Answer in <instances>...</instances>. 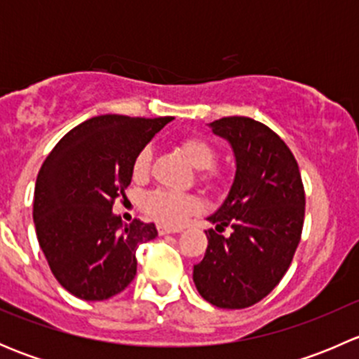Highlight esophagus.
Masks as SVG:
<instances>
[{
  "label": "esophagus",
  "instance_id": "1",
  "mask_svg": "<svg viewBox=\"0 0 359 359\" xmlns=\"http://www.w3.org/2000/svg\"><path fill=\"white\" fill-rule=\"evenodd\" d=\"M158 233L161 234H175V233H180V229H175V227H166V226H158Z\"/></svg>",
  "mask_w": 359,
  "mask_h": 359
}]
</instances>
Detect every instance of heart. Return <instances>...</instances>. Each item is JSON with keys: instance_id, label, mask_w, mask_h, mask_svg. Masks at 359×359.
<instances>
[{"instance_id": "b5f03b06", "label": "heart", "mask_w": 359, "mask_h": 359, "mask_svg": "<svg viewBox=\"0 0 359 359\" xmlns=\"http://www.w3.org/2000/svg\"><path fill=\"white\" fill-rule=\"evenodd\" d=\"M180 149H182L187 161L198 170L210 168L213 165V161H215V149L212 147V144L206 142L205 139H201L198 135H191L180 140ZM149 165L151 149L146 147V149H142L137 154L135 161H133V177L135 179H144L147 175V172H149ZM208 179H220V177L219 173L210 172ZM196 208V198L189 196V194L175 193V191L158 189L144 198V210L153 219L165 224V226H179Z\"/></svg>"}]
</instances>
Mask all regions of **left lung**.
<instances>
[{
    "label": "left lung",
    "instance_id": "left-lung-1",
    "mask_svg": "<svg viewBox=\"0 0 359 359\" xmlns=\"http://www.w3.org/2000/svg\"><path fill=\"white\" fill-rule=\"evenodd\" d=\"M234 154L233 184L222 205L206 217L226 238L205 231L208 247L193 281L206 302L243 309L273 292L290 266L304 224L302 179L287 144L262 123L245 116L208 123Z\"/></svg>",
    "mask_w": 359,
    "mask_h": 359
}]
</instances>
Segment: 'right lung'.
<instances>
[{"mask_svg":"<svg viewBox=\"0 0 359 359\" xmlns=\"http://www.w3.org/2000/svg\"><path fill=\"white\" fill-rule=\"evenodd\" d=\"M172 121L102 114L74 126L43 163L34 187L39 247L53 276L83 300H106L135 278L139 245L154 224H125L112 203L130 186L133 161Z\"/></svg>","mask_w":359,"mask_h":359,"instance_id":"obj_1","label":"right lung"}]
</instances>
